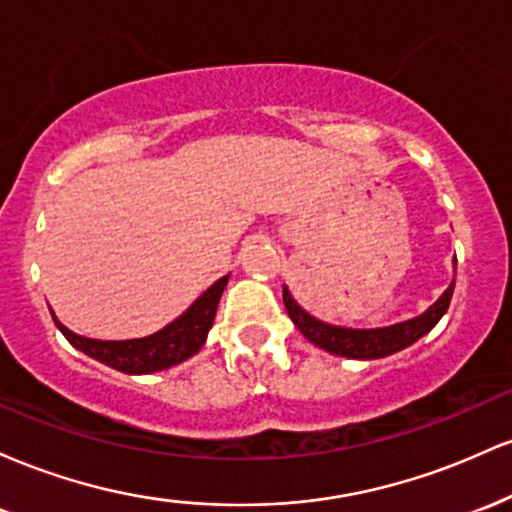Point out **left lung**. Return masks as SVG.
I'll return each mask as SVG.
<instances>
[{
    "instance_id": "1",
    "label": "left lung",
    "mask_w": 512,
    "mask_h": 512,
    "mask_svg": "<svg viewBox=\"0 0 512 512\" xmlns=\"http://www.w3.org/2000/svg\"><path fill=\"white\" fill-rule=\"evenodd\" d=\"M457 267V262H452ZM455 291V281H450L448 289L436 303L428 305L421 315L411 317V320L395 322L387 327H373V330H354V327L330 325V322L317 320L308 310H303L291 296V291L284 286V305L286 313L293 320V325L303 332L308 342H313L320 349L330 351L334 356L358 358V361H373V358H385L397 354V351L407 349L414 342H419L424 334H428L438 325V320L448 313V305Z\"/></svg>"
}]
</instances>
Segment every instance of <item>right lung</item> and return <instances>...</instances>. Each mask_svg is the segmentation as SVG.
<instances>
[{"label":"right lung","mask_w":512,"mask_h":512,"mask_svg":"<svg viewBox=\"0 0 512 512\" xmlns=\"http://www.w3.org/2000/svg\"><path fill=\"white\" fill-rule=\"evenodd\" d=\"M226 284L228 274L214 281L185 313L175 317L173 322H168L163 330L142 339H120V342L88 339L64 327L55 313H52V320H55V325L60 327V332L74 349L84 351L86 356L96 358L105 366L129 375L156 373V370L178 366V363L187 361V358H192L202 349L211 325H214L216 308H219L221 293L226 289Z\"/></svg>","instance_id":"right-lung-1"}]
</instances>
